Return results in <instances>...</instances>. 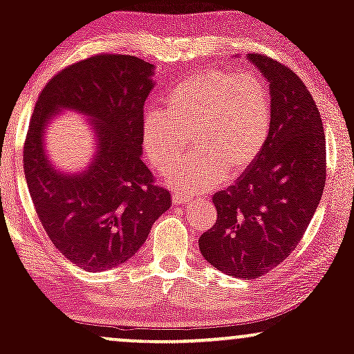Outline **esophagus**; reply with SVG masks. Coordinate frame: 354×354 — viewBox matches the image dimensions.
<instances>
[{"mask_svg": "<svg viewBox=\"0 0 354 354\" xmlns=\"http://www.w3.org/2000/svg\"><path fill=\"white\" fill-rule=\"evenodd\" d=\"M191 201L189 196H185V194L181 193H173V203L174 205H188V203Z\"/></svg>", "mask_w": 354, "mask_h": 354, "instance_id": "34e87169", "label": "esophagus"}]
</instances>
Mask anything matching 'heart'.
I'll list each match as a JSON object with an SVG mask.
<instances>
[{"label":"heart","mask_w":354,"mask_h":354,"mask_svg":"<svg viewBox=\"0 0 354 354\" xmlns=\"http://www.w3.org/2000/svg\"><path fill=\"white\" fill-rule=\"evenodd\" d=\"M165 108L143 120V148L154 169L166 173L188 149L166 181L185 194L221 185L226 174H245L261 156L271 129L266 84L248 73L196 71L165 95Z\"/></svg>","instance_id":"heart-1"}]
</instances>
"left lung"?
I'll return each mask as SVG.
<instances>
[{"instance_id": "obj_1", "label": "left lung", "mask_w": 354, "mask_h": 354, "mask_svg": "<svg viewBox=\"0 0 354 354\" xmlns=\"http://www.w3.org/2000/svg\"><path fill=\"white\" fill-rule=\"evenodd\" d=\"M248 59L270 83V136L258 161L213 196L218 219L200 236V250L223 273L254 279L301 241L326 181V140L299 76L259 53Z\"/></svg>"}]
</instances>
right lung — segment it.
I'll return each instance as SVG.
<instances>
[{
	"label": "right lung",
	"mask_w": 354,
	"mask_h": 354,
	"mask_svg": "<svg viewBox=\"0 0 354 354\" xmlns=\"http://www.w3.org/2000/svg\"><path fill=\"white\" fill-rule=\"evenodd\" d=\"M153 70L136 56H89L53 76L36 101L24 141V178L53 245L81 270L128 261L171 206L169 191L156 186L141 160ZM66 107L93 121L97 143L92 163L75 175L56 170L44 149L47 123Z\"/></svg>",
	"instance_id": "1"
}]
</instances>
